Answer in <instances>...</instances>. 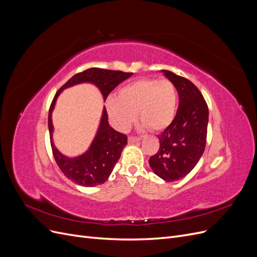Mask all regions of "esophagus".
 <instances>
[{"label": "esophagus", "mask_w": 257, "mask_h": 257, "mask_svg": "<svg viewBox=\"0 0 257 257\" xmlns=\"http://www.w3.org/2000/svg\"><path fill=\"white\" fill-rule=\"evenodd\" d=\"M138 142H141V138H139V137H134V136L128 137V143L130 144H134V143H138Z\"/></svg>", "instance_id": "esophagus-1"}]
</instances>
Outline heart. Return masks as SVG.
<instances>
[{"instance_id": "1", "label": "heart", "mask_w": 257, "mask_h": 257, "mask_svg": "<svg viewBox=\"0 0 257 257\" xmlns=\"http://www.w3.org/2000/svg\"><path fill=\"white\" fill-rule=\"evenodd\" d=\"M178 93L175 84L167 79H139L124 85L118 97L106 100L107 112L115 128L127 130L138 113L146 126L163 131L175 119Z\"/></svg>"}]
</instances>
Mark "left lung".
<instances>
[{"instance_id": "8db88e82", "label": "left lung", "mask_w": 257, "mask_h": 257, "mask_svg": "<svg viewBox=\"0 0 257 257\" xmlns=\"http://www.w3.org/2000/svg\"><path fill=\"white\" fill-rule=\"evenodd\" d=\"M179 94L172 124L158 136L160 149L149 160L153 173L164 181L180 180L196 166L206 147L209 111L196 85L184 77L162 69Z\"/></svg>"}]
</instances>
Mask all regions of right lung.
I'll return each mask as SVG.
<instances>
[{
  "label": "right lung",
  "mask_w": 257,
  "mask_h": 257,
  "mask_svg": "<svg viewBox=\"0 0 257 257\" xmlns=\"http://www.w3.org/2000/svg\"><path fill=\"white\" fill-rule=\"evenodd\" d=\"M133 73H123L120 71H109L92 67L74 75L56 93L51 103L48 114V128L52 153L62 173L76 184L81 186H95L103 184L112 173L115 163L121 157V152L127 144L126 135L114 131L108 123V114L104 106L98 128L88 150L75 158L62 154L53 144L52 111L61 92L80 83H92L100 91L103 99L106 100L109 93L122 81L130 78Z\"/></svg>",
  "instance_id": "add662e5"
}]
</instances>
